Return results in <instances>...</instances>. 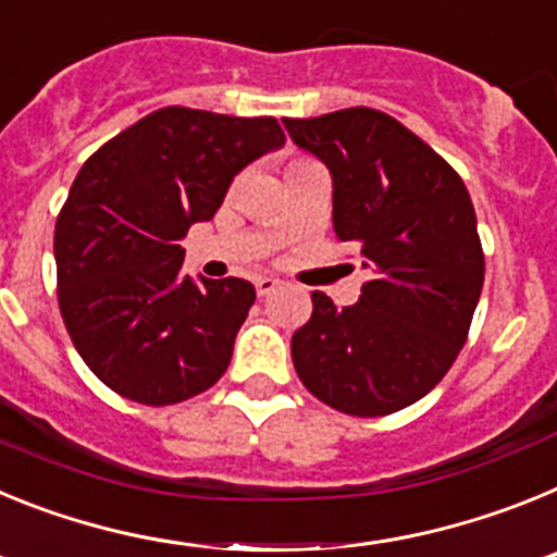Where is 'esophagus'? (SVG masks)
I'll return each instance as SVG.
<instances>
[{
  "label": "esophagus",
  "instance_id": "esophagus-1",
  "mask_svg": "<svg viewBox=\"0 0 557 557\" xmlns=\"http://www.w3.org/2000/svg\"><path fill=\"white\" fill-rule=\"evenodd\" d=\"M256 293L259 295H270V293H275V289H278V278H273V275H259V278H256Z\"/></svg>",
  "mask_w": 557,
  "mask_h": 557
}]
</instances>
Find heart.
I'll list each match as a JSON object with an SVG mask.
<instances>
[{
	"label": "heart",
	"instance_id": "heart-1",
	"mask_svg": "<svg viewBox=\"0 0 557 557\" xmlns=\"http://www.w3.org/2000/svg\"><path fill=\"white\" fill-rule=\"evenodd\" d=\"M301 164H309V161H304V159H295V161H289L287 172H289V170H295V166H301Z\"/></svg>",
	"mask_w": 557,
	"mask_h": 557
}]
</instances>
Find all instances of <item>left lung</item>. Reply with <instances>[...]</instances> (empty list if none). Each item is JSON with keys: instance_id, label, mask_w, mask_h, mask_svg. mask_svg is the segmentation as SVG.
Segmentation results:
<instances>
[{"instance_id": "left-lung-1", "label": "left lung", "mask_w": 557, "mask_h": 557, "mask_svg": "<svg viewBox=\"0 0 557 557\" xmlns=\"http://www.w3.org/2000/svg\"><path fill=\"white\" fill-rule=\"evenodd\" d=\"M284 127L329 166L334 234L371 270L354 307L312 293V318L293 334L295 371L346 416L405 410L446 376L480 301L485 256L469 189L426 141L373 108Z\"/></svg>"}]
</instances>
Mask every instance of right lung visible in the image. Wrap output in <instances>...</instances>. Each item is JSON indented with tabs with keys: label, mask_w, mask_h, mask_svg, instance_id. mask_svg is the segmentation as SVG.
I'll list each match as a JSON object with an SVG mask.
<instances>
[{
	"label": "right lung",
	"mask_w": 557,
	"mask_h": 557,
	"mask_svg": "<svg viewBox=\"0 0 557 557\" xmlns=\"http://www.w3.org/2000/svg\"><path fill=\"white\" fill-rule=\"evenodd\" d=\"M273 116L170 106L113 136L77 172L55 223L58 304L95 376L139 405L209 391L256 301L245 278L181 273V239L243 166L278 150Z\"/></svg>",
	"instance_id": "obj_1"
}]
</instances>
